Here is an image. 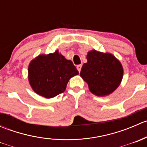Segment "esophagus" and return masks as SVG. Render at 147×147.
<instances>
[{"label": "esophagus", "mask_w": 147, "mask_h": 147, "mask_svg": "<svg viewBox=\"0 0 147 147\" xmlns=\"http://www.w3.org/2000/svg\"><path fill=\"white\" fill-rule=\"evenodd\" d=\"M81 68H82V65H79L77 66V69H78V70L79 71V72L81 71Z\"/></svg>", "instance_id": "obj_1"}]
</instances>
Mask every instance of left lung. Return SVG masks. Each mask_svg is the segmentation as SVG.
<instances>
[{"mask_svg":"<svg viewBox=\"0 0 147 147\" xmlns=\"http://www.w3.org/2000/svg\"><path fill=\"white\" fill-rule=\"evenodd\" d=\"M87 62L82 65L80 77L94 95L105 97L112 94L122 80L124 69L115 55L109 53L90 50Z\"/></svg>","mask_w":147,"mask_h":147,"instance_id":"1","label":"left lung"}]
</instances>
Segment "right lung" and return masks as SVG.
I'll return each instance as SVG.
<instances>
[{
  "mask_svg": "<svg viewBox=\"0 0 147 147\" xmlns=\"http://www.w3.org/2000/svg\"><path fill=\"white\" fill-rule=\"evenodd\" d=\"M79 74L72 62L56 50L40 55L28 66V81L35 93L45 98L56 97L66 89L69 79Z\"/></svg>",
  "mask_w": 147,
  "mask_h": 147,
  "instance_id": "add662e5",
  "label": "right lung"
}]
</instances>
